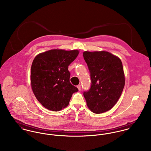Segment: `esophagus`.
<instances>
[{
  "label": "esophagus",
  "instance_id": "obj_1",
  "mask_svg": "<svg viewBox=\"0 0 151 151\" xmlns=\"http://www.w3.org/2000/svg\"><path fill=\"white\" fill-rule=\"evenodd\" d=\"M77 88H78V90L80 91L81 89V85H78V86H77Z\"/></svg>",
  "mask_w": 151,
  "mask_h": 151
}]
</instances>
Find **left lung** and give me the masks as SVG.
Masks as SVG:
<instances>
[{
	"label": "left lung",
	"mask_w": 151,
	"mask_h": 151,
	"mask_svg": "<svg viewBox=\"0 0 151 151\" xmlns=\"http://www.w3.org/2000/svg\"><path fill=\"white\" fill-rule=\"evenodd\" d=\"M83 56L91 82L90 89L84 92L87 106L95 113L105 112L114 106L123 92L125 77L122 62L106 51H86Z\"/></svg>",
	"instance_id": "8db88e82"
}]
</instances>
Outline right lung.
<instances>
[{"label": "right lung", "instance_id": "1", "mask_svg": "<svg viewBox=\"0 0 151 151\" xmlns=\"http://www.w3.org/2000/svg\"><path fill=\"white\" fill-rule=\"evenodd\" d=\"M77 50L52 49L38 55L31 68L32 91L44 107L52 111L65 108L73 93L78 91L70 82L69 65L77 57Z\"/></svg>", "mask_w": 151, "mask_h": 151}]
</instances>
